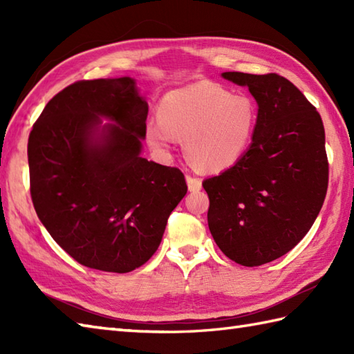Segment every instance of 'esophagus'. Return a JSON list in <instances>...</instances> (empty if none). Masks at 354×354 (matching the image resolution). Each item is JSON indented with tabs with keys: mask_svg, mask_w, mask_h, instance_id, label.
Masks as SVG:
<instances>
[{
	"mask_svg": "<svg viewBox=\"0 0 354 354\" xmlns=\"http://www.w3.org/2000/svg\"><path fill=\"white\" fill-rule=\"evenodd\" d=\"M187 184H189V190L190 192H199L201 187H202L201 179L190 175V173H189V175H187Z\"/></svg>",
	"mask_w": 354,
	"mask_h": 354,
	"instance_id": "obj_1",
	"label": "esophagus"
}]
</instances>
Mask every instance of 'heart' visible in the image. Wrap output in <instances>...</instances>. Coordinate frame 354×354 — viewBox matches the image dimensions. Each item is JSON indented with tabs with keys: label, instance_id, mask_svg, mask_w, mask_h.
Wrapping results in <instances>:
<instances>
[{
	"label": "heart",
	"instance_id": "obj_1",
	"mask_svg": "<svg viewBox=\"0 0 354 354\" xmlns=\"http://www.w3.org/2000/svg\"><path fill=\"white\" fill-rule=\"evenodd\" d=\"M161 118L146 124L149 145L169 152L185 138V152L198 169L223 171L246 152L257 123L250 97L234 95L212 82H198L164 95Z\"/></svg>",
	"mask_w": 354,
	"mask_h": 354
}]
</instances>
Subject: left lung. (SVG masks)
Masks as SVG:
<instances>
[{
  "mask_svg": "<svg viewBox=\"0 0 354 354\" xmlns=\"http://www.w3.org/2000/svg\"><path fill=\"white\" fill-rule=\"evenodd\" d=\"M259 103L243 156L205 179L208 228L221 251L242 266L289 252L321 212L328 185L324 124L299 89L275 73H223Z\"/></svg>",
  "mask_w": 354,
  "mask_h": 354,
  "instance_id": "8db88e82",
  "label": "left lung"
}]
</instances>
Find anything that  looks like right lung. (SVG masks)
<instances>
[{
	"mask_svg": "<svg viewBox=\"0 0 354 354\" xmlns=\"http://www.w3.org/2000/svg\"><path fill=\"white\" fill-rule=\"evenodd\" d=\"M149 106L131 77L79 80L30 132V194L44 227L80 265L126 274L152 257L187 193L178 167L141 158ZM117 125L93 137L100 117Z\"/></svg>",
	"mask_w": 354,
	"mask_h": 354,
	"instance_id": "right-lung-1",
	"label": "right lung"
}]
</instances>
